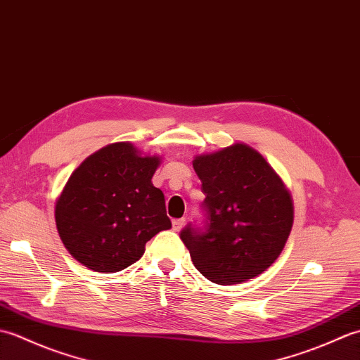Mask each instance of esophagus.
I'll return each instance as SVG.
<instances>
[{"instance_id": "obj_1", "label": "esophagus", "mask_w": 360, "mask_h": 360, "mask_svg": "<svg viewBox=\"0 0 360 360\" xmlns=\"http://www.w3.org/2000/svg\"><path fill=\"white\" fill-rule=\"evenodd\" d=\"M184 224H186V218H179V219H173L172 227H173L174 232H179L181 229L184 227Z\"/></svg>"}]
</instances>
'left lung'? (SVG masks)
Here are the masks:
<instances>
[{
	"label": "left lung",
	"mask_w": 360,
	"mask_h": 360,
	"mask_svg": "<svg viewBox=\"0 0 360 360\" xmlns=\"http://www.w3.org/2000/svg\"><path fill=\"white\" fill-rule=\"evenodd\" d=\"M205 227L188 224L181 240L195 267L218 285H236L264 272L281 254L294 205L280 176L257 150L233 143L198 155Z\"/></svg>",
	"instance_id": "obj_1"
}]
</instances>
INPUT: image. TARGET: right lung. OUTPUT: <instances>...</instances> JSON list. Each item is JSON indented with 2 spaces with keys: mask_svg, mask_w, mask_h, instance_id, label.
<instances>
[{
  "mask_svg": "<svg viewBox=\"0 0 360 360\" xmlns=\"http://www.w3.org/2000/svg\"><path fill=\"white\" fill-rule=\"evenodd\" d=\"M159 164V156L116 142L75 168L56 202V224L79 263L119 272L143 255L153 236L172 227L164 193L151 182Z\"/></svg>",
  "mask_w": 360,
  "mask_h": 360,
  "instance_id": "right-lung-1",
  "label": "right lung"
}]
</instances>
